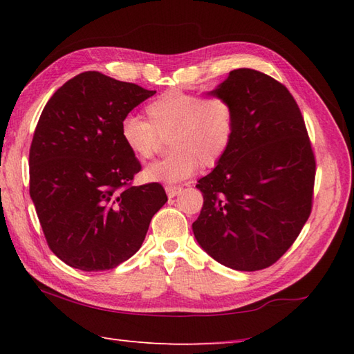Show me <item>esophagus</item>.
I'll return each instance as SVG.
<instances>
[{
    "mask_svg": "<svg viewBox=\"0 0 354 354\" xmlns=\"http://www.w3.org/2000/svg\"><path fill=\"white\" fill-rule=\"evenodd\" d=\"M165 191H167L169 198H174L176 196H178L180 192H182V186H172V185H169V186L165 187Z\"/></svg>",
    "mask_w": 354,
    "mask_h": 354,
    "instance_id": "esophagus-1",
    "label": "esophagus"
}]
</instances>
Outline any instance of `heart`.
Masks as SVG:
<instances>
[{
  "mask_svg": "<svg viewBox=\"0 0 354 354\" xmlns=\"http://www.w3.org/2000/svg\"><path fill=\"white\" fill-rule=\"evenodd\" d=\"M148 120L125 116L120 139L140 162L149 160L162 137H169L171 154L143 171V178L156 183H180L198 168L215 167L232 145L235 134L234 108L218 96L201 97L196 93L171 90L147 105Z\"/></svg>",
  "mask_w": 354,
  "mask_h": 354,
  "instance_id": "obj_1",
  "label": "heart"
}]
</instances>
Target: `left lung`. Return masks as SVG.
<instances>
[{
	"instance_id": "8db88e82",
	"label": "left lung",
	"mask_w": 354,
	"mask_h": 354,
	"mask_svg": "<svg viewBox=\"0 0 354 354\" xmlns=\"http://www.w3.org/2000/svg\"><path fill=\"white\" fill-rule=\"evenodd\" d=\"M207 95L232 105L235 134L198 180L205 201L192 232L226 268L261 270L286 254L312 211L316 163L304 119L290 91L257 70H232Z\"/></svg>"
}]
</instances>
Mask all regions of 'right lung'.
Masks as SVG:
<instances>
[{
	"label": "right lung",
	"instance_id": "right-lung-1",
	"mask_svg": "<svg viewBox=\"0 0 354 354\" xmlns=\"http://www.w3.org/2000/svg\"><path fill=\"white\" fill-rule=\"evenodd\" d=\"M153 95L85 71L41 113L28 154L30 197L48 248L70 268H118L140 249L168 201L162 185H131L142 167L120 139L122 119Z\"/></svg>",
	"mask_w": 354,
	"mask_h": 354
}]
</instances>
